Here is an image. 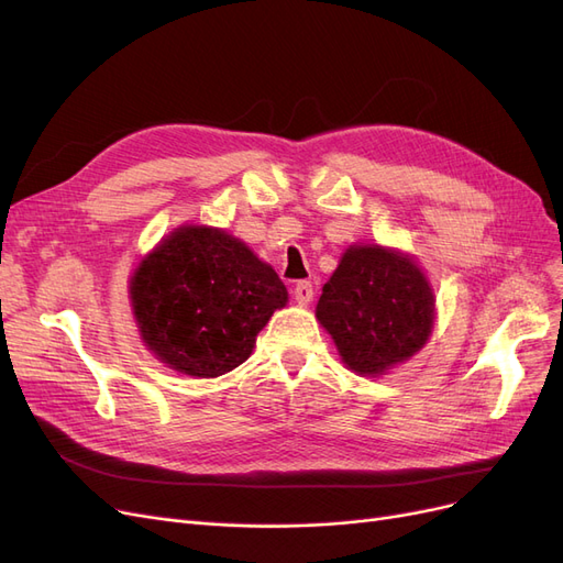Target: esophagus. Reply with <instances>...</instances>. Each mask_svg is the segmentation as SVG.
<instances>
[{"mask_svg": "<svg viewBox=\"0 0 563 563\" xmlns=\"http://www.w3.org/2000/svg\"><path fill=\"white\" fill-rule=\"evenodd\" d=\"M294 296H296V300H298V305H310V300L314 298V286H312V282H298L296 284V288H294Z\"/></svg>", "mask_w": 563, "mask_h": 563, "instance_id": "1", "label": "esophagus"}]
</instances>
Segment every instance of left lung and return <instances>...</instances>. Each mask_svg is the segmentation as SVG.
<instances>
[{"instance_id": "8db88e82", "label": "left lung", "mask_w": 563, "mask_h": 563, "mask_svg": "<svg viewBox=\"0 0 563 563\" xmlns=\"http://www.w3.org/2000/svg\"><path fill=\"white\" fill-rule=\"evenodd\" d=\"M317 319L347 368L376 378L428 343L434 294L406 253L356 244L323 284Z\"/></svg>"}]
</instances>
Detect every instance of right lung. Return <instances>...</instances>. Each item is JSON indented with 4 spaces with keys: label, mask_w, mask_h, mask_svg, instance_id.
Masks as SVG:
<instances>
[{
    "label": "right lung",
    "mask_w": 563,
    "mask_h": 563,
    "mask_svg": "<svg viewBox=\"0 0 563 563\" xmlns=\"http://www.w3.org/2000/svg\"><path fill=\"white\" fill-rule=\"evenodd\" d=\"M129 296L147 350L185 376L218 378L249 360L288 291L225 230L183 225L135 267Z\"/></svg>",
    "instance_id": "add662e5"
}]
</instances>
